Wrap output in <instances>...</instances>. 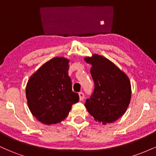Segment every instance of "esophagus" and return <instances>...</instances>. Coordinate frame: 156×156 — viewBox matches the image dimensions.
I'll list each match as a JSON object with an SVG mask.
<instances>
[{"instance_id": "obj_1", "label": "esophagus", "mask_w": 156, "mask_h": 156, "mask_svg": "<svg viewBox=\"0 0 156 156\" xmlns=\"http://www.w3.org/2000/svg\"><path fill=\"white\" fill-rule=\"evenodd\" d=\"M78 95H79V99L80 101H83V100L84 99V94L83 92H79L78 93Z\"/></svg>"}]
</instances>
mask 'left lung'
Wrapping results in <instances>:
<instances>
[{
    "mask_svg": "<svg viewBox=\"0 0 156 156\" xmlns=\"http://www.w3.org/2000/svg\"><path fill=\"white\" fill-rule=\"evenodd\" d=\"M92 65L91 76L94 89L85 106L96 121L103 124L113 122L125 114L131 96L128 76L115 64L102 55L86 58Z\"/></svg>",
    "mask_w": 156,
    "mask_h": 156,
    "instance_id": "obj_1",
    "label": "left lung"
}]
</instances>
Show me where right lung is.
Returning a JSON list of instances; mask_svg holds the SVG:
<instances>
[{
  "instance_id": "1",
  "label": "right lung",
  "mask_w": 156,
  "mask_h": 156,
  "mask_svg": "<svg viewBox=\"0 0 156 156\" xmlns=\"http://www.w3.org/2000/svg\"><path fill=\"white\" fill-rule=\"evenodd\" d=\"M67 58L55 57L43 64L28 80L26 98L30 111L41 122L55 124L65 119L79 100L73 92Z\"/></svg>"
}]
</instances>
